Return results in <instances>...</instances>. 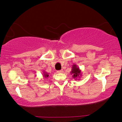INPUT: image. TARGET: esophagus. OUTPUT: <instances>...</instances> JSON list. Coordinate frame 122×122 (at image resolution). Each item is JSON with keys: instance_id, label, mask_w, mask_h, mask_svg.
Returning <instances> with one entry per match:
<instances>
[{"instance_id": "obj_1", "label": "esophagus", "mask_w": 122, "mask_h": 122, "mask_svg": "<svg viewBox=\"0 0 122 122\" xmlns=\"http://www.w3.org/2000/svg\"><path fill=\"white\" fill-rule=\"evenodd\" d=\"M63 70H59V71H57V73H63Z\"/></svg>"}]
</instances>
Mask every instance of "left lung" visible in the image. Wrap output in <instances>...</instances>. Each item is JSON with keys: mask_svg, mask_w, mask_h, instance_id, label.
Segmentation results:
<instances>
[{"mask_svg": "<svg viewBox=\"0 0 122 122\" xmlns=\"http://www.w3.org/2000/svg\"><path fill=\"white\" fill-rule=\"evenodd\" d=\"M70 74L72 75V77L75 80H80V77L82 76L81 70L80 69L79 67H77L76 64H74L72 67L71 71Z\"/></svg>", "mask_w": 122, "mask_h": 122, "instance_id": "left-lung-1", "label": "left lung"}]
</instances>
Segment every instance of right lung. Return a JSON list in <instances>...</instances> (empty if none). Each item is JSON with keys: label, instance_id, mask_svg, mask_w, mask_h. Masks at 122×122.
<instances>
[{"label": "right lung", "instance_id": "add662e5", "mask_svg": "<svg viewBox=\"0 0 122 122\" xmlns=\"http://www.w3.org/2000/svg\"><path fill=\"white\" fill-rule=\"evenodd\" d=\"M43 72V74H43V77H44V78H48V77L49 76V74L47 72L45 71H44Z\"/></svg>", "mask_w": 122, "mask_h": 122}]
</instances>
